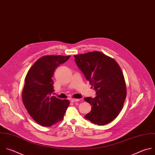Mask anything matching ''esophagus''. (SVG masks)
I'll return each instance as SVG.
<instances>
[{
  "label": "esophagus",
  "instance_id": "34e87169",
  "mask_svg": "<svg viewBox=\"0 0 155 155\" xmlns=\"http://www.w3.org/2000/svg\"><path fill=\"white\" fill-rule=\"evenodd\" d=\"M80 100V99H77V98H72L71 99V101L74 103V102H75V101H78Z\"/></svg>",
  "mask_w": 155,
  "mask_h": 155
}]
</instances>
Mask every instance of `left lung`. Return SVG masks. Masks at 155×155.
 Wrapping results in <instances>:
<instances>
[{"mask_svg": "<svg viewBox=\"0 0 155 155\" xmlns=\"http://www.w3.org/2000/svg\"><path fill=\"white\" fill-rule=\"evenodd\" d=\"M74 57L77 65L97 91L94 98H84L92 106L85 118L98 125L111 122L122 110L127 96L121 68L113 58L98 51Z\"/></svg>", "mask_w": 155, "mask_h": 155, "instance_id": "8db88e82", "label": "left lung"}]
</instances>
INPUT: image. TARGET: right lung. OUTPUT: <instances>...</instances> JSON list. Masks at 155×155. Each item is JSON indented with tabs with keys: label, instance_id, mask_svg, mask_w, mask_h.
I'll use <instances>...</instances> for the list:
<instances>
[{
	"label": "right lung",
	"instance_id": "right-lung-1",
	"mask_svg": "<svg viewBox=\"0 0 155 155\" xmlns=\"http://www.w3.org/2000/svg\"><path fill=\"white\" fill-rule=\"evenodd\" d=\"M70 56L46 55L39 58L28 71L22 91V101L28 113L38 124L51 127L63 119L68 100L51 96L56 68Z\"/></svg>",
	"mask_w": 155,
	"mask_h": 155
}]
</instances>
